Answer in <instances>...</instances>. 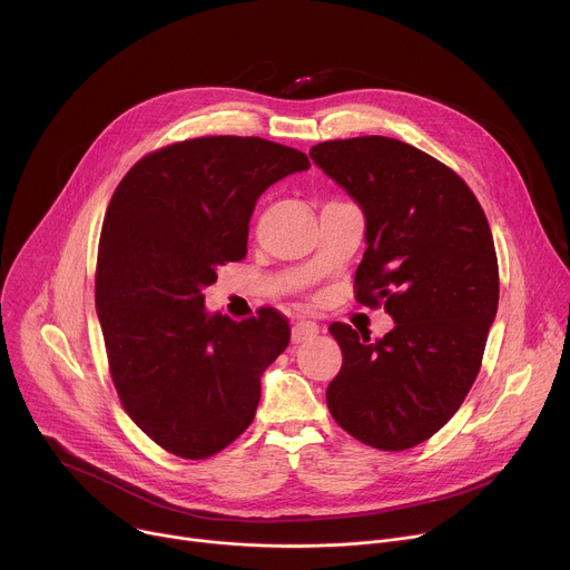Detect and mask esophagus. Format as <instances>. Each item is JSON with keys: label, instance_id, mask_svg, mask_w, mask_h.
<instances>
[{"label": "esophagus", "instance_id": "obj_1", "mask_svg": "<svg viewBox=\"0 0 570 570\" xmlns=\"http://www.w3.org/2000/svg\"><path fill=\"white\" fill-rule=\"evenodd\" d=\"M320 334V327L315 322H311V320H299V322H295L293 324V332H291V341L297 345V343H306V341H311L313 336H317Z\"/></svg>", "mask_w": 570, "mask_h": 570}]
</instances>
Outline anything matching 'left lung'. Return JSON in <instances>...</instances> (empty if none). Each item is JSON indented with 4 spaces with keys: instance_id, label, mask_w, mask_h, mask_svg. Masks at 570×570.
<instances>
[{
    "instance_id": "1",
    "label": "left lung",
    "mask_w": 570,
    "mask_h": 570,
    "mask_svg": "<svg viewBox=\"0 0 570 570\" xmlns=\"http://www.w3.org/2000/svg\"><path fill=\"white\" fill-rule=\"evenodd\" d=\"M308 155L365 214L356 302L394 320L376 343L332 324L343 367L327 387L330 413L367 446L413 449L458 413L478 376L499 308L490 223L453 169L405 141L332 139Z\"/></svg>"
}]
</instances>
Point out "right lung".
I'll return each mask as SVG.
<instances>
[{"label":"right lung","mask_w":570,"mask_h":570,"mask_svg":"<svg viewBox=\"0 0 570 570\" xmlns=\"http://www.w3.org/2000/svg\"><path fill=\"white\" fill-rule=\"evenodd\" d=\"M308 167L262 137H196L144 155L110 198L95 279L110 376L128 417L178 458H212L253 424L291 341L277 308L207 315L203 288L246 257L257 198Z\"/></svg>","instance_id":"right-lung-1"}]
</instances>
